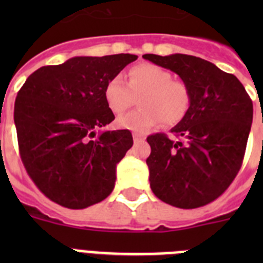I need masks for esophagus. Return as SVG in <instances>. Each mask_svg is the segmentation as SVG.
Here are the masks:
<instances>
[{"mask_svg": "<svg viewBox=\"0 0 263 263\" xmlns=\"http://www.w3.org/2000/svg\"><path fill=\"white\" fill-rule=\"evenodd\" d=\"M133 139H134V142H142V141H145V137L141 136V134L133 133Z\"/></svg>", "mask_w": 263, "mask_h": 263, "instance_id": "34e87169", "label": "esophagus"}]
</instances>
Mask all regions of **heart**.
I'll return each instance as SVG.
<instances>
[{"label": "heart", "instance_id": "1", "mask_svg": "<svg viewBox=\"0 0 263 263\" xmlns=\"http://www.w3.org/2000/svg\"><path fill=\"white\" fill-rule=\"evenodd\" d=\"M141 108L122 116L117 125L137 133H146L153 127L179 124L191 109V88L183 80L174 79L168 69L141 63L127 71V83L121 76L109 79L104 87V100L109 110L122 115L136 103Z\"/></svg>", "mask_w": 263, "mask_h": 263}]
</instances>
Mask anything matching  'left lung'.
<instances>
[{
  "label": "left lung",
  "instance_id": "obj_1",
  "mask_svg": "<svg viewBox=\"0 0 263 263\" xmlns=\"http://www.w3.org/2000/svg\"><path fill=\"white\" fill-rule=\"evenodd\" d=\"M143 59L171 69L192 92L188 115L171 133L147 137L150 187L170 205L194 210L216 200L238 174L253 121V103L241 81L200 58L174 53Z\"/></svg>",
  "mask_w": 263,
  "mask_h": 263
}]
</instances>
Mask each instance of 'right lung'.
Listing matches in <instances>:
<instances>
[{
    "mask_svg": "<svg viewBox=\"0 0 263 263\" xmlns=\"http://www.w3.org/2000/svg\"><path fill=\"white\" fill-rule=\"evenodd\" d=\"M137 58H71L32 72L18 92L14 122L21 159L53 203L83 210L113 191L116 167L133 146V137L129 130H96L115 120L104 87Z\"/></svg>",
    "mask_w": 263,
    "mask_h": 263,
    "instance_id": "1",
    "label": "right lung"
}]
</instances>
